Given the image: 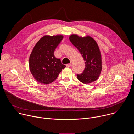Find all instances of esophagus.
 <instances>
[{
  "mask_svg": "<svg viewBox=\"0 0 134 134\" xmlns=\"http://www.w3.org/2000/svg\"><path fill=\"white\" fill-rule=\"evenodd\" d=\"M66 66V67H70L71 66V64H67Z\"/></svg>",
  "mask_w": 134,
  "mask_h": 134,
  "instance_id": "esophagus-1",
  "label": "esophagus"
}]
</instances>
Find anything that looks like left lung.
Segmentation results:
<instances>
[{
	"instance_id": "8db88e82",
	"label": "left lung",
	"mask_w": 134,
	"mask_h": 134,
	"mask_svg": "<svg viewBox=\"0 0 134 134\" xmlns=\"http://www.w3.org/2000/svg\"><path fill=\"white\" fill-rule=\"evenodd\" d=\"M69 40L77 48L85 61L83 73L77 74V79L82 83L88 84L99 77L102 68L101 53L97 42L89 36L82 37L77 34L69 36Z\"/></svg>"
}]
</instances>
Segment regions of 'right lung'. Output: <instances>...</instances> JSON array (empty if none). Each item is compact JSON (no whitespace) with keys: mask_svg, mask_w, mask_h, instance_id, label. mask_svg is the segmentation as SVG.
Instances as JSON below:
<instances>
[{"mask_svg":"<svg viewBox=\"0 0 134 134\" xmlns=\"http://www.w3.org/2000/svg\"><path fill=\"white\" fill-rule=\"evenodd\" d=\"M62 35H44L34 47L29 58V68L34 79L41 84H48L58 77L66 66L56 58L54 51L63 39Z\"/></svg>","mask_w":134,"mask_h":134,"instance_id":"1","label":"right lung"}]
</instances>
